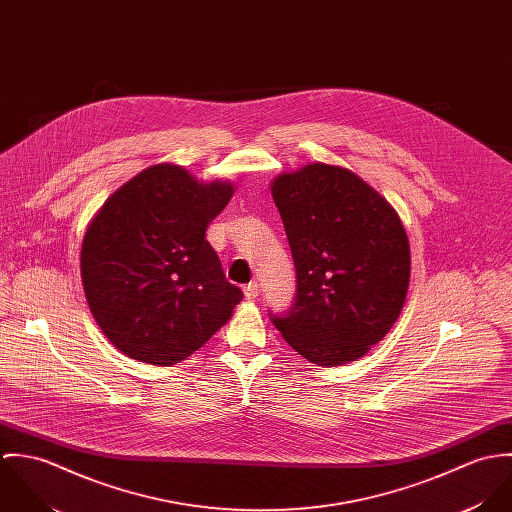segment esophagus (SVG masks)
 Listing matches in <instances>:
<instances>
[{"label": "esophagus", "mask_w": 512, "mask_h": 512, "mask_svg": "<svg viewBox=\"0 0 512 512\" xmlns=\"http://www.w3.org/2000/svg\"><path fill=\"white\" fill-rule=\"evenodd\" d=\"M244 295H246V299H256L258 295H260V284L254 280V282H250L246 288H244Z\"/></svg>", "instance_id": "1"}]
</instances>
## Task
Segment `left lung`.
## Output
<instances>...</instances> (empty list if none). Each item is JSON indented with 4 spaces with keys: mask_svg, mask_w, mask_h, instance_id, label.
Instances as JSON below:
<instances>
[{
    "mask_svg": "<svg viewBox=\"0 0 512 512\" xmlns=\"http://www.w3.org/2000/svg\"><path fill=\"white\" fill-rule=\"evenodd\" d=\"M297 290L270 313L293 351L319 366L363 357L398 319L410 244L394 209L349 169L313 163L274 181Z\"/></svg>",
    "mask_w": 512,
    "mask_h": 512,
    "instance_id": "left-lung-1",
    "label": "left lung"
}]
</instances>
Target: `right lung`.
Here are the masks:
<instances>
[{
	"mask_svg": "<svg viewBox=\"0 0 512 512\" xmlns=\"http://www.w3.org/2000/svg\"><path fill=\"white\" fill-rule=\"evenodd\" d=\"M232 197L183 167L153 165L118 189L86 230L80 254L88 307L110 343L149 365H173L230 319L242 290L205 238Z\"/></svg>",
	"mask_w": 512,
	"mask_h": 512,
	"instance_id": "1",
	"label": "right lung"
}]
</instances>
